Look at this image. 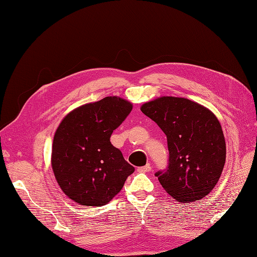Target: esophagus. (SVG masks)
<instances>
[{"label":"esophagus","instance_id":"obj_1","mask_svg":"<svg viewBox=\"0 0 257 257\" xmlns=\"http://www.w3.org/2000/svg\"><path fill=\"white\" fill-rule=\"evenodd\" d=\"M139 173H149L151 170V166L150 165H146V166H143V167H139L138 169Z\"/></svg>","mask_w":257,"mask_h":257}]
</instances>
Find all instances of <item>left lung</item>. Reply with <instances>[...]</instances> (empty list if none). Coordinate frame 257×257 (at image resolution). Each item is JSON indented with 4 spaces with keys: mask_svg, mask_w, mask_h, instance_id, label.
I'll use <instances>...</instances> for the list:
<instances>
[{
    "mask_svg": "<svg viewBox=\"0 0 257 257\" xmlns=\"http://www.w3.org/2000/svg\"><path fill=\"white\" fill-rule=\"evenodd\" d=\"M167 137L169 164L157 173L161 185L179 203L203 199L213 190L226 160L222 126L207 107L184 97L161 96L142 105Z\"/></svg>",
    "mask_w": 257,
    "mask_h": 257,
    "instance_id": "8db88e82",
    "label": "left lung"
}]
</instances>
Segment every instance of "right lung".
Returning <instances> with one entry per match:
<instances>
[{
    "mask_svg": "<svg viewBox=\"0 0 257 257\" xmlns=\"http://www.w3.org/2000/svg\"><path fill=\"white\" fill-rule=\"evenodd\" d=\"M133 104L106 96L68 112L54 133L51 167L65 195L82 206L109 203L135 168L110 143Z\"/></svg>",
    "mask_w": 257,
    "mask_h": 257,
    "instance_id": "right-lung-1",
    "label": "right lung"
}]
</instances>
